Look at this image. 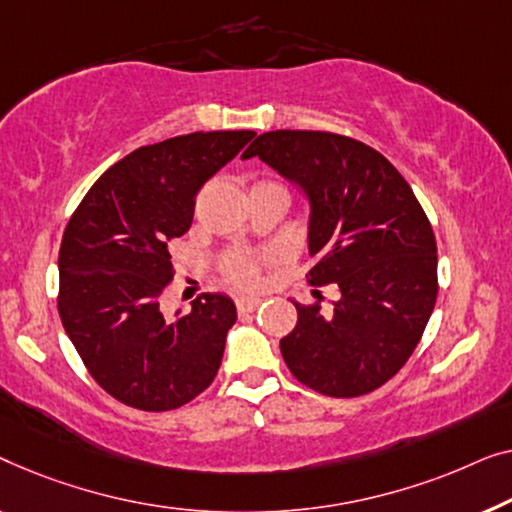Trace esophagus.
<instances>
[{
    "mask_svg": "<svg viewBox=\"0 0 512 512\" xmlns=\"http://www.w3.org/2000/svg\"><path fill=\"white\" fill-rule=\"evenodd\" d=\"M259 304H262V299H259V297H248V299H239V301H236V308H239L241 315H246V313L257 311Z\"/></svg>",
    "mask_w": 512,
    "mask_h": 512,
    "instance_id": "1",
    "label": "esophagus"
}]
</instances>
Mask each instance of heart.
Returning <instances> with one entry per match:
<instances>
[{
    "label": "heart",
    "instance_id": "1",
    "mask_svg": "<svg viewBox=\"0 0 512 512\" xmlns=\"http://www.w3.org/2000/svg\"><path fill=\"white\" fill-rule=\"evenodd\" d=\"M273 185V183H262ZM271 255H253V253H232L225 257L222 269H225L227 278L241 287H253L259 278V266L269 262Z\"/></svg>",
    "mask_w": 512,
    "mask_h": 512
}]
</instances>
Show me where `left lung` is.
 Returning <instances> with one entry per match:
<instances>
[{"label": "left lung", "instance_id": "obj_1", "mask_svg": "<svg viewBox=\"0 0 512 512\" xmlns=\"http://www.w3.org/2000/svg\"><path fill=\"white\" fill-rule=\"evenodd\" d=\"M306 194L311 285H336L325 311L297 306V327L280 338L292 376L327 397L378 390L413 355L438 294L436 239L410 185L378 150L350 136L276 129L250 143Z\"/></svg>", "mask_w": 512, "mask_h": 512}]
</instances>
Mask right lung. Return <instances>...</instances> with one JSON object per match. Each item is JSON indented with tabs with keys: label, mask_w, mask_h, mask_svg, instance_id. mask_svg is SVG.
<instances>
[{
	"label": "right lung",
	"mask_w": 512,
	"mask_h": 512,
	"mask_svg": "<svg viewBox=\"0 0 512 512\" xmlns=\"http://www.w3.org/2000/svg\"><path fill=\"white\" fill-rule=\"evenodd\" d=\"M253 136L194 132L136 148L99 176L64 229L57 311L90 376L125 406L181 408L220 369L234 301L206 292L167 320L160 297L194 197Z\"/></svg>",
	"instance_id": "1"
}]
</instances>
